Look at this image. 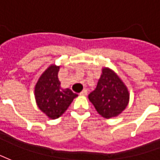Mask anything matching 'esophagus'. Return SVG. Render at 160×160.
I'll return each instance as SVG.
<instances>
[{"label": "esophagus", "instance_id": "1", "mask_svg": "<svg viewBox=\"0 0 160 160\" xmlns=\"http://www.w3.org/2000/svg\"><path fill=\"white\" fill-rule=\"evenodd\" d=\"M87 94H88V90H87V89H84V90H82V91L80 93V95H83V96H85V95H87Z\"/></svg>", "mask_w": 160, "mask_h": 160}]
</instances>
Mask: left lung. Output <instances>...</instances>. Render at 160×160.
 Listing matches in <instances>:
<instances>
[{
  "mask_svg": "<svg viewBox=\"0 0 160 160\" xmlns=\"http://www.w3.org/2000/svg\"><path fill=\"white\" fill-rule=\"evenodd\" d=\"M88 100L101 117H118L129 104L128 88L113 70L103 67L97 87L88 94Z\"/></svg>",
  "mask_w": 160,
  "mask_h": 160,
  "instance_id": "1",
  "label": "left lung"
}]
</instances>
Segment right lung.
Segmentation results:
<instances>
[{"label":"right lung","instance_id":"add662e5","mask_svg":"<svg viewBox=\"0 0 160 160\" xmlns=\"http://www.w3.org/2000/svg\"><path fill=\"white\" fill-rule=\"evenodd\" d=\"M59 66L50 65L42 72L35 86L37 107L51 119L62 115L78 94L70 88H62L58 78Z\"/></svg>","mask_w":160,"mask_h":160}]
</instances>
